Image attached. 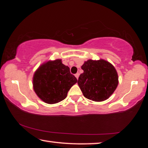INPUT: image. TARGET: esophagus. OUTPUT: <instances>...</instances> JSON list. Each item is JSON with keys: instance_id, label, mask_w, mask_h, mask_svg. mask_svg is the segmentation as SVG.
<instances>
[{"instance_id": "1", "label": "esophagus", "mask_w": 148, "mask_h": 148, "mask_svg": "<svg viewBox=\"0 0 148 148\" xmlns=\"http://www.w3.org/2000/svg\"><path fill=\"white\" fill-rule=\"evenodd\" d=\"M79 73H76V74H75V76H76V77L77 79H78V77H79Z\"/></svg>"}]
</instances>
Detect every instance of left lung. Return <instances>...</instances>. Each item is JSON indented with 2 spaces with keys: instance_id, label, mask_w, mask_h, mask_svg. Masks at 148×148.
Wrapping results in <instances>:
<instances>
[{
  "instance_id": "1",
  "label": "left lung",
  "mask_w": 148,
  "mask_h": 148,
  "mask_svg": "<svg viewBox=\"0 0 148 148\" xmlns=\"http://www.w3.org/2000/svg\"><path fill=\"white\" fill-rule=\"evenodd\" d=\"M77 84L84 96L89 100L101 102L111 96L118 85L116 69L104 60L89 59L82 66Z\"/></svg>"
}]
</instances>
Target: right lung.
<instances>
[{"label":"right lung","mask_w":148,"mask_h":148,"mask_svg":"<svg viewBox=\"0 0 148 148\" xmlns=\"http://www.w3.org/2000/svg\"><path fill=\"white\" fill-rule=\"evenodd\" d=\"M69 66L61 59L48 61L35 72L33 87L36 94L47 104H56L64 100L70 89L77 82Z\"/></svg>","instance_id":"add662e5"}]
</instances>
